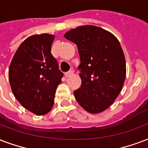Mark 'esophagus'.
Here are the masks:
<instances>
[{"instance_id":"34e87169","label":"esophagus","mask_w":148,"mask_h":148,"mask_svg":"<svg viewBox=\"0 0 148 148\" xmlns=\"http://www.w3.org/2000/svg\"><path fill=\"white\" fill-rule=\"evenodd\" d=\"M74 68L72 67V68H71V70H70L69 71L66 72V74H65V76H66V77H68L71 76L72 74H74Z\"/></svg>"}]
</instances>
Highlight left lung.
<instances>
[{
    "mask_svg": "<svg viewBox=\"0 0 148 148\" xmlns=\"http://www.w3.org/2000/svg\"><path fill=\"white\" fill-rule=\"evenodd\" d=\"M64 37L76 44L80 56L82 84L74 92L77 101L90 113L103 112L114 102L126 78V60L119 40L95 25L77 27Z\"/></svg>",
    "mask_w": 148,
    "mask_h": 148,
    "instance_id": "obj_1",
    "label": "left lung"
}]
</instances>
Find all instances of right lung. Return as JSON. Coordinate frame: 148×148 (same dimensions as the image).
<instances>
[{
  "mask_svg": "<svg viewBox=\"0 0 148 148\" xmlns=\"http://www.w3.org/2000/svg\"><path fill=\"white\" fill-rule=\"evenodd\" d=\"M53 40V35L47 33L29 36L19 46L9 66V82L14 97L37 116L51 110L64 75L51 53Z\"/></svg>",
  "mask_w": 148,
  "mask_h": 148,
  "instance_id": "right-lung-1",
  "label": "right lung"
}]
</instances>
